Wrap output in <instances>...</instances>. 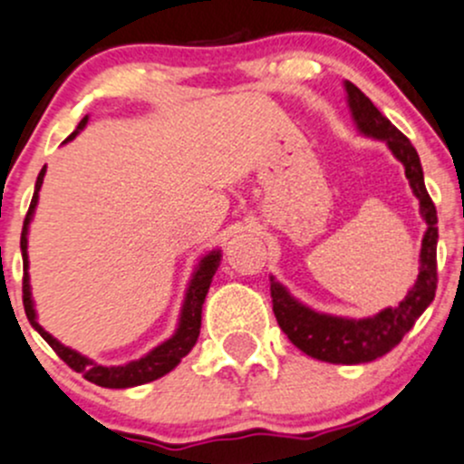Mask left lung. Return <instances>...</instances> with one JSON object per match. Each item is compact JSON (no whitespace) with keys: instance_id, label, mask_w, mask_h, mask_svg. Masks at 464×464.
I'll return each mask as SVG.
<instances>
[{"instance_id":"8db88e82","label":"left lung","mask_w":464,"mask_h":464,"mask_svg":"<svg viewBox=\"0 0 464 464\" xmlns=\"http://www.w3.org/2000/svg\"><path fill=\"white\" fill-rule=\"evenodd\" d=\"M349 95L351 113L355 124L364 135L375 140H384L392 153L402 162L404 175L411 184L413 193L420 199V213L427 222V233L422 237L420 251V273L409 291L407 297L398 306L380 311L373 318L347 320L334 315L315 314L309 306L294 300L282 285L271 277V300L273 314L277 324L285 331L286 338L297 349L315 360L334 364H360L372 362L380 355L389 353L416 320L425 314V309L436 297L438 271H436V245H438V216L431 198H429L425 178H422L420 158L413 144L387 120L373 102L351 82H344Z\"/></svg>"}]
</instances>
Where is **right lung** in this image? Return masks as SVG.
<instances>
[{"instance_id":"obj_1","label":"right lung","mask_w":464,"mask_h":464,"mask_svg":"<svg viewBox=\"0 0 464 464\" xmlns=\"http://www.w3.org/2000/svg\"><path fill=\"white\" fill-rule=\"evenodd\" d=\"M86 120L80 121L77 130H72L71 135L64 140L75 138L82 129H84ZM44 173H46V167L39 170L37 175V184H35V193H33L31 199V207H28L26 219H24V228H22V260H24V311H26L28 320L31 324L35 326L44 340L51 344L53 351L60 355L62 360L72 369V372L82 373L86 380L97 387H106V389H126V387H138V384L150 382V380H158L162 378L164 373H169L170 369L178 367L179 360L193 349V344L198 343V335H199V324H202V304H204V297L208 294V286H211L213 276H216L218 266H219V251H211L208 256L202 257L199 262L198 271H195L191 285H188L187 291V300H184L182 306V318H179V326L175 331L173 338H169L167 343H162L160 347H155L150 353H146L144 358L135 360V362L124 364V367H102V364H95L92 360L84 358L80 355L77 351L64 347V344L57 343L51 334L42 329L35 320V309H33V300H31V286H28V253H26V231H28V222H31L33 211H35V204H37V193L39 187L44 182Z\"/></svg>"}]
</instances>
